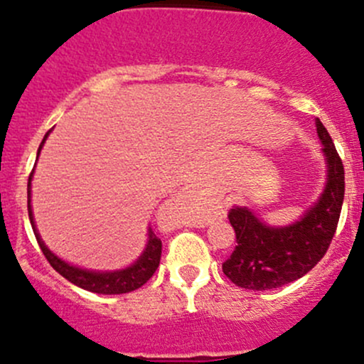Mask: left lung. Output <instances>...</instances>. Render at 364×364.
Returning a JSON list of instances; mask_svg holds the SVG:
<instances>
[{
    "label": "left lung",
    "mask_w": 364,
    "mask_h": 364,
    "mask_svg": "<svg viewBox=\"0 0 364 364\" xmlns=\"http://www.w3.org/2000/svg\"><path fill=\"white\" fill-rule=\"evenodd\" d=\"M322 142L328 178L317 203L291 225H266L248 208L234 205L229 222L236 232V248L222 264L225 277L237 287L269 291L304 277L317 266L331 245L345 193V172L331 135L315 119Z\"/></svg>",
    "instance_id": "obj_1"
}]
</instances>
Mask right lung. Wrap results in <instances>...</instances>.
<instances>
[{"label":"right lung","instance_id":"add662e5","mask_svg":"<svg viewBox=\"0 0 364 364\" xmlns=\"http://www.w3.org/2000/svg\"><path fill=\"white\" fill-rule=\"evenodd\" d=\"M50 130L47 132L46 137H43L42 144H40L38 153H36V160H38L40 149H42L43 142L49 137ZM31 171L28 179V213H29V222H31L33 232H35L36 241H38L40 248H42L43 255L49 260L50 266L58 271L63 278H67L68 282H72L77 287L84 289V291L97 292V294H127V292L135 291V289L142 287L149 278L153 277V273L156 271L160 264L161 257V241L155 236L151 229L148 230V245H146L142 255L135 260L132 266L124 267V269H116V271H91V269H82V267L72 266V264L65 262L63 259L53 253L49 248L46 247V243L40 237L38 230H36L35 218H33L31 211V179H33Z\"/></svg>","mask_w":364,"mask_h":364}]
</instances>
